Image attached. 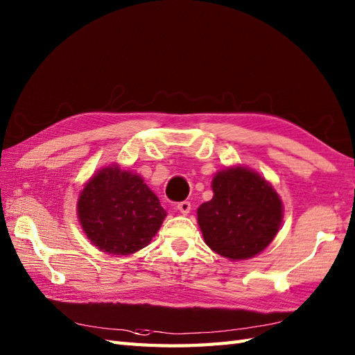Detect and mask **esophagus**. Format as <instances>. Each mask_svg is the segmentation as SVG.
<instances>
[{
    "instance_id": "obj_1",
    "label": "esophagus",
    "mask_w": 355,
    "mask_h": 355,
    "mask_svg": "<svg viewBox=\"0 0 355 355\" xmlns=\"http://www.w3.org/2000/svg\"><path fill=\"white\" fill-rule=\"evenodd\" d=\"M177 210L180 214H183V215H187L191 212V202L189 201H182V202H178L177 205Z\"/></svg>"
}]
</instances>
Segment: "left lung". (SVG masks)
I'll return each instance as SVG.
<instances>
[{
    "instance_id": "1",
    "label": "left lung",
    "mask_w": 355,
    "mask_h": 355,
    "mask_svg": "<svg viewBox=\"0 0 355 355\" xmlns=\"http://www.w3.org/2000/svg\"><path fill=\"white\" fill-rule=\"evenodd\" d=\"M214 198L198 207L205 243L232 261L259 254L279 232L282 201L266 178L244 166L215 173Z\"/></svg>"
}]
</instances>
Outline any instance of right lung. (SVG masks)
Returning a JSON list of instances; mask_svg holds the SVG:
<instances>
[{"mask_svg": "<svg viewBox=\"0 0 355 355\" xmlns=\"http://www.w3.org/2000/svg\"><path fill=\"white\" fill-rule=\"evenodd\" d=\"M87 238L108 254H132L146 247L166 218L157 195L137 173L119 164L97 171L78 200Z\"/></svg>", "mask_w": 355, "mask_h": 355, "instance_id": "right-lung-1", "label": "right lung"}]
</instances>
